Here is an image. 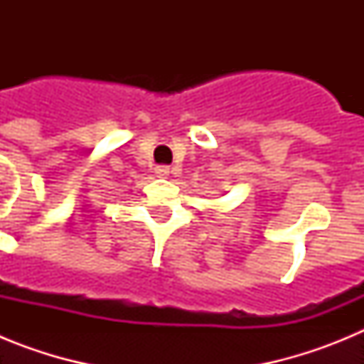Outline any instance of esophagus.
I'll use <instances>...</instances> for the list:
<instances>
[{"instance_id":"esophagus-1","label":"esophagus","mask_w":364,"mask_h":364,"mask_svg":"<svg viewBox=\"0 0 364 364\" xmlns=\"http://www.w3.org/2000/svg\"><path fill=\"white\" fill-rule=\"evenodd\" d=\"M156 175H159V176L169 175V167H167V166H159V167H156Z\"/></svg>"}]
</instances>
